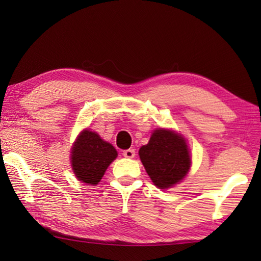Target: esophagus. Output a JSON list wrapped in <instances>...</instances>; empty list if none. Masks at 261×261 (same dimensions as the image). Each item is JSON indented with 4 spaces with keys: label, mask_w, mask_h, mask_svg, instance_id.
Returning a JSON list of instances; mask_svg holds the SVG:
<instances>
[{
    "label": "esophagus",
    "mask_w": 261,
    "mask_h": 261,
    "mask_svg": "<svg viewBox=\"0 0 261 261\" xmlns=\"http://www.w3.org/2000/svg\"><path fill=\"white\" fill-rule=\"evenodd\" d=\"M123 155L127 159H132V158H135L136 152H135V149H132V148L125 149V151H123Z\"/></svg>",
    "instance_id": "34e87169"
}]
</instances>
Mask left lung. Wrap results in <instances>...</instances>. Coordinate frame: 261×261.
<instances>
[{"instance_id": "8db88e82", "label": "left lung", "mask_w": 261, "mask_h": 261, "mask_svg": "<svg viewBox=\"0 0 261 261\" xmlns=\"http://www.w3.org/2000/svg\"><path fill=\"white\" fill-rule=\"evenodd\" d=\"M139 156L159 189L177 184L188 174L191 165L185 140L170 130L154 131L148 144L140 147Z\"/></svg>"}]
</instances>
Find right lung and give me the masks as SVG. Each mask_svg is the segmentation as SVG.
<instances>
[{"label":"right lung","mask_w":261,"mask_h":261,"mask_svg":"<svg viewBox=\"0 0 261 261\" xmlns=\"http://www.w3.org/2000/svg\"><path fill=\"white\" fill-rule=\"evenodd\" d=\"M116 156L117 152L112 144L101 139L95 132L85 130L73 145L72 169L79 180L95 185L100 182L106 169Z\"/></svg>","instance_id":"right-lung-1"}]
</instances>
